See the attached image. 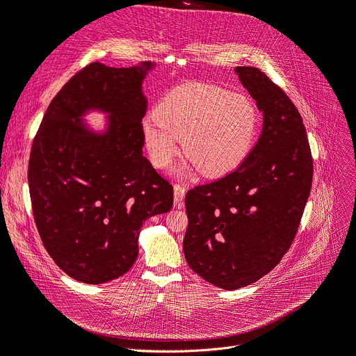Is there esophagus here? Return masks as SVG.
Instances as JSON below:
<instances>
[{"mask_svg": "<svg viewBox=\"0 0 356 356\" xmlns=\"http://www.w3.org/2000/svg\"><path fill=\"white\" fill-rule=\"evenodd\" d=\"M175 207H183V199L184 195H186V189L181 184H175Z\"/></svg>", "mask_w": 356, "mask_h": 356, "instance_id": "esophagus-1", "label": "esophagus"}]
</instances>
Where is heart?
<instances>
[{"instance_id":"obj_1","label":"heart","mask_w":356,"mask_h":356,"mask_svg":"<svg viewBox=\"0 0 356 356\" xmlns=\"http://www.w3.org/2000/svg\"><path fill=\"white\" fill-rule=\"evenodd\" d=\"M259 111L244 95L200 83L172 90L157 115L143 122V140L151 163L165 168L183 151L200 173L220 177L236 170L253 149Z\"/></svg>"}]
</instances>
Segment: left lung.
<instances>
[{
    "label": "left lung",
    "instance_id": "obj_1",
    "mask_svg": "<svg viewBox=\"0 0 356 356\" xmlns=\"http://www.w3.org/2000/svg\"><path fill=\"white\" fill-rule=\"evenodd\" d=\"M264 113L254 148L233 173L186 195L183 252L215 286L238 289L269 273L292 244L312 191L313 159L302 118L269 76L237 67Z\"/></svg>",
    "mask_w": 356,
    "mask_h": 356
}]
</instances>
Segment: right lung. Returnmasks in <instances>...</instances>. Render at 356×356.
Here are the masks:
<instances>
[{"mask_svg":"<svg viewBox=\"0 0 356 356\" xmlns=\"http://www.w3.org/2000/svg\"><path fill=\"white\" fill-rule=\"evenodd\" d=\"M154 67L87 65L59 90L35 136L29 191L38 231L55 264L84 284L127 273L144 221L173 207V186L143 156V83ZM90 111L110 115L103 131L82 119Z\"/></svg>","mask_w":356,"mask_h":356,"instance_id":"obj_1","label":"right lung"}]
</instances>
